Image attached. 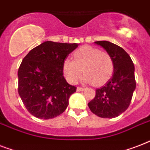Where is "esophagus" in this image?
I'll return each instance as SVG.
<instances>
[{
  "instance_id": "esophagus-1",
  "label": "esophagus",
  "mask_w": 150,
  "mask_h": 150,
  "mask_svg": "<svg viewBox=\"0 0 150 150\" xmlns=\"http://www.w3.org/2000/svg\"><path fill=\"white\" fill-rule=\"evenodd\" d=\"M84 88H82V87H77V91L80 92V91H83L84 90Z\"/></svg>"
}]
</instances>
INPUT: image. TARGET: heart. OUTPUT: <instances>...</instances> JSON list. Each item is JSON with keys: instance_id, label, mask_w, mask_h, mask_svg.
<instances>
[{"instance_id": "1", "label": "heart", "mask_w": 150, "mask_h": 150, "mask_svg": "<svg viewBox=\"0 0 150 150\" xmlns=\"http://www.w3.org/2000/svg\"><path fill=\"white\" fill-rule=\"evenodd\" d=\"M74 61L64 59L63 72L69 83L75 84L85 74V82H93L100 86L107 82L114 70V61L109 53L90 46H84L73 54Z\"/></svg>"}]
</instances>
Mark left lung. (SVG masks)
Instances as JSON below:
<instances>
[{
    "mask_svg": "<svg viewBox=\"0 0 150 150\" xmlns=\"http://www.w3.org/2000/svg\"><path fill=\"white\" fill-rule=\"evenodd\" d=\"M114 61V74L104 86L96 90V96L88 103L94 114L113 118L125 112L130 105L136 83L135 66L130 56L121 47L109 41H96Z\"/></svg>",
    "mask_w": 150,
    "mask_h": 150,
    "instance_id": "obj_1",
    "label": "left lung"
}]
</instances>
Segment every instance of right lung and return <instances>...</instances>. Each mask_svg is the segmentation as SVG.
<instances>
[{
  "instance_id": "right-lung-1",
  "label": "right lung",
  "mask_w": 150,
  "mask_h": 150,
  "mask_svg": "<svg viewBox=\"0 0 150 150\" xmlns=\"http://www.w3.org/2000/svg\"><path fill=\"white\" fill-rule=\"evenodd\" d=\"M78 46L46 41L23 58L18 71V94L32 115L50 119L66 110L76 87L64 77L63 62Z\"/></svg>"
}]
</instances>
